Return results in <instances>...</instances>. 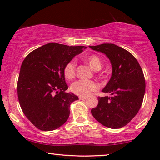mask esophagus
I'll return each instance as SVG.
<instances>
[{"label":"esophagus","instance_id":"1","mask_svg":"<svg viewBox=\"0 0 160 160\" xmlns=\"http://www.w3.org/2000/svg\"><path fill=\"white\" fill-rule=\"evenodd\" d=\"M86 99H87L86 97H82V96L79 97V99H80V100H85Z\"/></svg>","mask_w":160,"mask_h":160}]
</instances>
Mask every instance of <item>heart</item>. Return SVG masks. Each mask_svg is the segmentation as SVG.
Wrapping results in <instances>:
<instances>
[{"label": "heart", "instance_id": "1", "mask_svg": "<svg viewBox=\"0 0 160 160\" xmlns=\"http://www.w3.org/2000/svg\"><path fill=\"white\" fill-rule=\"evenodd\" d=\"M86 63H88L92 69L94 70H99L102 67V62L99 56L92 55L85 59ZM76 70V62L72 60L67 63L63 68L64 76L67 80L73 79L75 76ZM99 88L97 83L92 80H77L70 86L72 92L80 96H87L92 92L97 90Z\"/></svg>", "mask_w": 160, "mask_h": 160}]
</instances>
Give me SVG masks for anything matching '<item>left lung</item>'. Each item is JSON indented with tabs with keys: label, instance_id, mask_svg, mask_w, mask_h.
Listing matches in <instances>:
<instances>
[{
	"label": "left lung",
	"instance_id": "obj_1",
	"mask_svg": "<svg viewBox=\"0 0 160 160\" xmlns=\"http://www.w3.org/2000/svg\"><path fill=\"white\" fill-rule=\"evenodd\" d=\"M106 55L112 74L103 92L110 97H98V105L91 110L103 126L117 129L127 125L138 112L144 98L145 81L138 62L128 51L113 44L90 46Z\"/></svg>",
	"mask_w": 160,
	"mask_h": 160
}]
</instances>
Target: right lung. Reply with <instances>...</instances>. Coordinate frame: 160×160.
Returning <instances> with one entry per match:
<instances>
[{"label":"right lung","instance_id":"add662e5","mask_svg":"<svg viewBox=\"0 0 160 160\" xmlns=\"http://www.w3.org/2000/svg\"><path fill=\"white\" fill-rule=\"evenodd\" d=\"M86 48L49 43L32 51L22 63L18 95L26 117L38 129L50 131L66 122L78 96L67 93L63 68Z\"/></svg>","mask_w":160,"mask_h":160}]
</instances>
